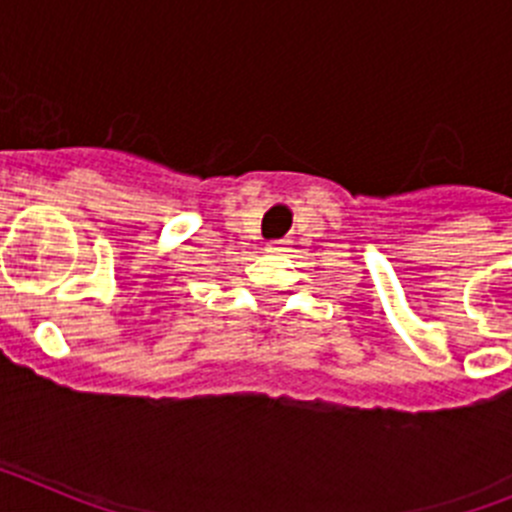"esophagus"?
I'll use <instances>...</instances> for the list:
<instances>
[{
    "mask_svg": "<svg viewBox=\"0 0 512 512\" xmlns=\"http://www.w3.org/2000/svg\"><path fill=\"white\" fill-rule=\"evenodd\" d=\"M284 246H287V243H284V241H269V243H266V251H269V253H282Z\"/></svg>",
    "mask_w": 512,
    "mask_h": 512,
    "instance_id": "34e87169",
    "label": "esophagus"
}]
</instances>
